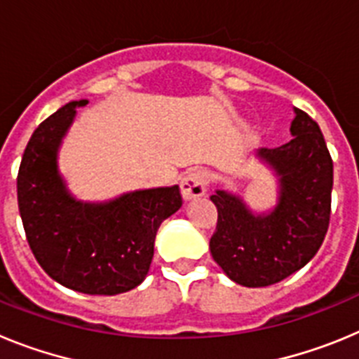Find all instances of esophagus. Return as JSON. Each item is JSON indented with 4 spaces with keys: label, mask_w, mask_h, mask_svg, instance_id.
Here are the masks:
<instances>
[{
    "label": "esophagus",
    "mask_w": 359,
    "mask_h": 359,
    "mask_svg": "<svg viewBox=\"0 0 359 359\" xmlns=\"http://www.w3.org/2000/svg\"><path fill=\"white\" fill-rule=\"evenodd\" d=\"M180 189H182V196L185 201L201 198V196L207 194V174L198 169L189 170V172L182 177Z\"/></svg>",
    "instance_id": "obj_1"
}]
</instances>
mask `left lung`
<instances>
[{"mask_svg":"<svg viewBox=\"0 0 359 359\" xmlns=\"http://www.w3.org/2000/svg\"><path fill=\"white\" fill-rule=\"evenodd\" d=\"M291 138L255 156L277 177V203L257 214L239 194L215 189L217 228L210 253L230 280L264 287L293 275L316 255L331 215L332 160L318 123L294 107Z\"/></svg>","mask_w":359,"mask_h":359,"instance_id":"left-lung-1","label":"left lung"}]
</instances>
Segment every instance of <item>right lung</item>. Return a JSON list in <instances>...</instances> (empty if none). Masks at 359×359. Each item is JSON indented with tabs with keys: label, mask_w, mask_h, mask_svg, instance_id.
Wrapping results in <instances>:
<instances>
[{
	"label": "right lung",
	"mask_w": 359,
	"mask_h": 359,
	"mask_svg": "<svg viewBox=\"0 0 359 359\" xmlns=\"http://www.w3.org/2000/svg\"><path fill=\"white\" fill-rule=\"evenodd\" d=\"M72 100L34 131L18 174V205L27 241L41 268L79 293L118 294L140 286L154 255L156 231L182 207L180 187L82 201L59 170V149L77 107Z\"/></svg>",
	"instance_id": "obj_1"
}]
</instances>
